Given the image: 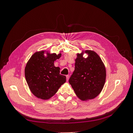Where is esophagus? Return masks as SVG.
Segmentation results:
<instances>
[{"label":"esophagus","instance_id":"obj_1","mask_svg":"<svg viewBox=\"0 0 133 133\" xmlns=\"http://www.w3.org/2000/svg\"><path fill=\"white\" fill-rule=\"evenodd\" d=\"M66 80H67V81H68V80H69V79L70 76L68 75H66Z\"/></svg>","mask_w":133,"mask_h":133}]
</instances>
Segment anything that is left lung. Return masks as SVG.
<instances>
[{
  "mask_svg": "<svg viewBox=\"0 0 133 133\" xmlns=\"http://www.w3.org/2000/svg\"><path fill=\"white\" fill-rule=\"evenodd\" d=\"M84 53L88 54L84 58ZM75 70L69 83L76 95L82 101L94 99L102 91L106 80L105 65L93 50H82L76 54Z\"/></svg>",
  "mask_w": 133,
  "mask_h": 133,
  "instance_id": "left-lung-1",
  "label": "left lung"
}]
</instances>
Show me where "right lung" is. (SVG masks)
Returning <instances> with one entry per match:
<instances>
[{
  "label": "right lung",
  "instance_id": "1",
  "mask_svg": "<svg viewBox=\"0 0 133 133\" xmlns=\"http://www.w3.org/2000/svg\"><path fill=\"white\" fill-rule=\"evenodd\" d=\"M61 55V52L57 54L41 50L35 52L28 61L25 77L30 91L37 98L49 99L65 83L66 76L60 75V68L54 64Z\"/></svg>",
  "mask_w": 133,
  "mask_h": 133
}]
</instances>
